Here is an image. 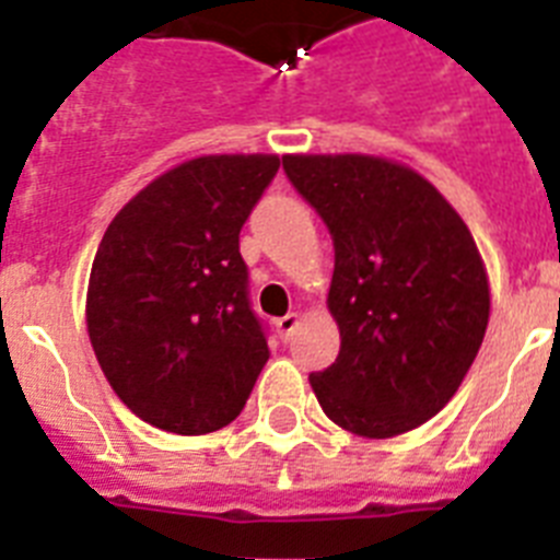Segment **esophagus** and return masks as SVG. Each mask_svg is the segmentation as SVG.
<instances>
[{
    "instance_id": "1",
    "label": "esophagus",
    "mask_w": 560,
    "mask_h": 560,
    "mask_svg": "<svg viewBox=\"0 0 560 560\" xmlns=\"http://www.w3.org/2000/svg\"><path fill=\"white\" fill-rule=\"evenodd\" d=\"M299 323H302V314H296V311L288 316H281V319H276V328H279L281 340H290V337H293V331L299 328Z\"/></svg>"
}]
</instances>
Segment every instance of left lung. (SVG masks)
<instances>
[{"label":"left lung","instance_id":"obj_1","mask_svg":"<svg viewBox=\"0 0 560 560\" xmlns=\"http://www.w3.org/2000/svg\"><path fill=\"white\" fill-rule=\"evenodd\" d=\"M281 162L334 237L340 358L311 374L316 400L363 439L409 433L456 395L486 337L491 284L477 241L409 165L372 153Z\"/></svg>","mask_w":560,"mask_h":560}]
</instances>
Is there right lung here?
Instances as JSON below:
<instances>
[{
    "label": "right lung",
    "instance_id": "1",
    "mask_svg": "<svg viewBox=\"0 0 560 560\" xmlns=\"http://www.w3.org/2000/svg\"><path fill=\"white\" fill-rule=\"evenodd\" d=\"M279 165L276 153L179 162L101 237L86 288L92 351L125 407L165 433L235 421L270 360L237 235Z\"/></svg>",
    "mask_w": 560,
    "mask_h": 560
}]
</instances>
